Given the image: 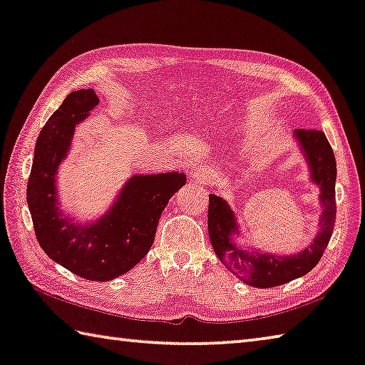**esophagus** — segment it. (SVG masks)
<instances>
[{"label": "esophagus", "instance_id": "esophagus-1", "mask_svg": "<svg viewBox=\"0 0 365 365\" xmlns=\"http://www.w3.org/2000/svg\"><path fill=\"white\" fill-rule=\"evenodd\" d=\"M193 177L196 178L197 182H201V183H204V182H207L209 178H210V174H209V170L205 169V168H202V165H197V168L195 169V172H193Z\"/></svg>", "mask_w": 365, "mask_h": 365}]
</instances>
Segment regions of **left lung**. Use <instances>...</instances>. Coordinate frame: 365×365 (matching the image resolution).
<instances>
[{
  "instance_id": "left-lung-1",
  "label": "left lung",
  "mask_w": 365,
  "mask_h": 365,
  "mask_svg": "<svg viewBox=\"0 0 365 365\" xmlns=\"http://www.w3.org/2000/svg\"><path fill=\"white\" fill-rule=\"evenodd\" d=\"M304 155L311 165V177L321 185V200L324 212L321 218V233L309 249L292 257H274L260 254H246L231 242V233L236 231L235 215L222 197L209 195L207 227L212 247L217 257L231 273L254 287H276L309 273L327 249L330 236L334 233L336 204H335V178L336 163L334 150L322 130L307 129L297 130Z\"/></svg>"
}]
</instances>
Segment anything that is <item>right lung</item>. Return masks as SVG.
Returning a JSON list of instances; mask_svg holds the SVG:
<instances>
[{
  "label": "right lung",
  "mask_w": 365,
  "mask_h": 365,
  "mask_svg": "<svg viewBox=\"0 0 365 365\" xmlns=\"http://www.w3.org/2000/svg\"><path fill=\"white\" fill-rule=\"evenodd\" d=\"M96 105V92L81 89L65 97L52 113L38 135L26 202L39 246L52 260L84 279L110 281L128 273L148 254L163 210L187 177L178 172L135 175L96 225L75 227L63 218L57 207V168L67 156L75 125Z\"/></svg>",
  "instance_id": "right-lung-1"
}]
</instances>
